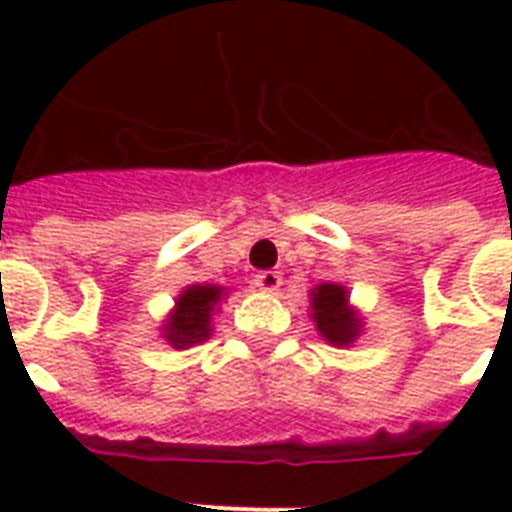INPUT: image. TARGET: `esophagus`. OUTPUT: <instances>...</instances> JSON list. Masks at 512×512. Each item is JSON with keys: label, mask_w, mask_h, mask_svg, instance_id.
I'll return each instance as SVG.
<instances>
[{"label": "esophagus", "mask_w": 512, "mask_h": 512, "mask_svg": "<svg viewBox=\"0 0 512 512\" xmlns=\"http://www.w3.org/2000/svg\"><path fill=\"white\" fill-rule=\"evenodd\" d=\"M255 287L263 292H276L281 287V273L279 271H260L255 273Z\"/></svg>", "instance_id": "obj_1"}]
</instances>
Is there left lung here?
<instances>
[{
	"mask_svg": "<svg viewBox=\"0 0 512 512\" xmlns=\"http://www.w3.org/2000/svg\"><path fill=\"white\" fill-rule=\"evenodd\" d=\"M313 321L332 345H348L358 335V319L348 308V292L337 284H321L313 292Z\"/></svg>",
	"mask_w": 512,
	"mask_h": 512,
	"instance_id": "left-lung-1",
	"label": "left lung"
}]
</instances>
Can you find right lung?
Masks as SVG:
<instances>
[{
    "label": "right lung",
    "instance_id": "right-lung-1",
    "mask_svg": "<svg viewBox=\"0 0 512 512\" xmlns=\"http://www.w3.org/2000/svg\"><path fill=\"white\" fill-rule=\"evenodd\" d=\"M223 295L220 287H188L177 300L175 313L170 316V324L164 327V337L175 348H188L193 342H201L209 337V316Z\"/></svg>",
    "mask_w": 512,
    "mask_h": 512
}]
</instances>
